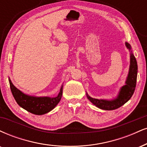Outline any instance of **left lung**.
Returning a JSON list of instances; mask_svg holds the SVG:
<instances>
[{
  "mask_svg": "<svg viewBox=\"0 0 147 147\" xmlns=\"http://www.w3.org/2000/svg\"><path fill=\"white\" fill-rule=\"evenodd\" d=\"M125 44H126L127 47L131 50L129 44L127 42ZM130 57V68L128 77L126 81V85L122 87L117 98L113 100L96 99V98H91L87 94L88 98L90 100L92 103L96 105L98 108L104 109V110H113V109H116L121 107L130 99L136 89L138 72V64L135 56L131 53Z\"/></svg>",
  "mask_w": 147,
  "mask_h": 147,
  "instance_id": "obj_1",
  "label": "left lung"
}]
</instances>
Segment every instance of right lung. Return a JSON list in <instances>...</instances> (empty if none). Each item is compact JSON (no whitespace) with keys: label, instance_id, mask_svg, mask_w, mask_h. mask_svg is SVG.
I'll use <instances>...</instances> for the list:
<instances>
[{"label":"right lung","instance_id":"right-lung-1","mask_svg":"<svg viewBox=\"0 0 147 147\" xmlns=\"http://www.w3.org/2000/svg\"><path fill=\"white\" fill-rule=\"evenodd\" d=\"M9 81L11 93L17 103L23 109L36 115L45 114L50 112L57 105L62 96V87L60 89L58 96L55 98L35 97L24 94L13 86L10 79Z\"/></svg>","mask_w":147,"mask_h":147}]
</instances>
